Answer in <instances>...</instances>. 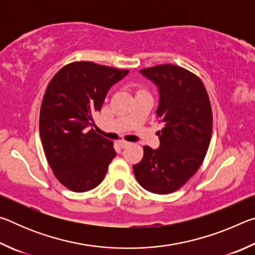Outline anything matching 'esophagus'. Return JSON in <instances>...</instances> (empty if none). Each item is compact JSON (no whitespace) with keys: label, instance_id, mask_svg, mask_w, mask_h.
Here are the masks:
<instances>
[{"label":"esophagus","instance_id":"obj_1","mask_svg":"<svg viewBox=\"0 0 255 255\" xmlns=\"http://www.w3.org/2000/svg\"><path fill=\"white\" fill-rule=\"evenodd\" d=\"M118 144L122 148H126V147H128V146L131 145V143H129V141H126V140H119Z\"/></svg>","mask_w":255,"mask_h":255}]
</instances>
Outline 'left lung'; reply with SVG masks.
Segmentation results:
<instances>
[{
  "mask_svg": "<svg viewBox=\"0 0 255 255\" xmlns=\"http://www.w3.org/2000/svg\"><path fill=\"white\" fill-rule=\"evenodd\" d=\"M158 86L156 114L164 127L159 148L144 146L143 159L133 165L141 187L169 195L188 182L204 162L213 132V111L204 83L185 68L162 64L140 70Z\"/></svg>",
  "mask_w": 255,
  "mask_h": 255,
  "instance_id": "8db88e82",
  "label": "left lung"
}]
</instances>
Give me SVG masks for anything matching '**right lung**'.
I'll return each mask as SVG.
<instances>
[{
    "mask_svg": "<svg viewBox=\"0 0 255 255\" xmlns=\"http://www.w3.org/2000/svg\"><path fill=\"white\" fill-rule=\"evenodd\" d=\"M128 72L81 60L60 68L47 86L39 117L42 147L55 178L71 191L98 187L116 156L114 141L89 127L109 89Z\"/></svg>",
    "mask_w": 255,
    "mask_h": 255,
    "instance_id": "right-lung-1",
    "label": "right lung"
}]
</instances>
